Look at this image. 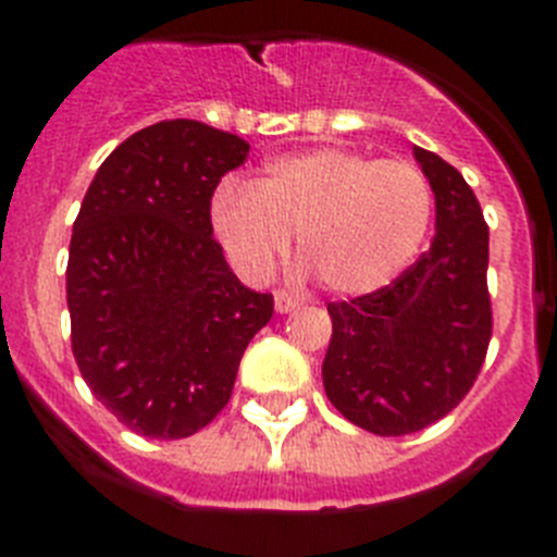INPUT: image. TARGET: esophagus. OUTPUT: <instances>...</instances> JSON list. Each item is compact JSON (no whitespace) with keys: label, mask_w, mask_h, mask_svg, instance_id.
<instances>
[{"label":"esophagus","mask_w":557,"mask_h":557,"mask_svg":"<svg viewBox=\"0 0 557 557\" xmlns=\"http://www.w3.org/2000/svg\"><path fill=\"white\" fill-rule=\"evenodd\" d=\"M273 304H275V312L278 314H287V312H293V309H298V301H295L293 295L282 293V289L273 295Z\"/></svg>","instance_id":"34e87169"}]
</instances>
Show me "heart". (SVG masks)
Segmentation results:
<instances>
[{
	"mask_svg": "<svg viewBox=\"0 0 557 557\" xmlns=\"http://www.w3.org/2000/svg\"><path fill=\"white\" fill-rule=\"evenodd\" d=\"M432 211L430 181L410 161L314 147L268 161L250 186H223L211 231L248 282H264L298 234V253L332 293L366 295L410 268Z\"/></svg>",
	"mask_w": 557,
	"mask_h": 557,
	"instance_id": "1",
	"label": "heart"
}]
</instances>
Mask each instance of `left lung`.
<instances>
[{"mask_svg":"<svg viewBox=\"0 0 557 557\" xmlns=\"http://www.w3.org/2000/svg\"><path fill=\"white\" fill-rule=\"evenodd\" d=\"M435 195V239L391 287L329 304L326 396L351 424L410 435L455 410L491 343L488 225L471 186L441 156L412 147Z\"/></svg>","mask_w":557,"mask_h":557,"instance_id":"8db88e82","label":"left lung"}]
</instances>
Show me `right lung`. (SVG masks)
<instances>
[{
  "label": "right lung",
  "instance_id": "1",
  "mask_svg": "<svg viewBox=\"0 0 557 557\" xmlns=\"http://www.w3.org/2000/svg\"><path fill=\"white\" fill-rule=\"evenodd\" d=\"M248 150L203 122H156L102 161L83 198L66 264L72 351L136 435L203 430L273 318V295L245 287L211 236V195Z\"/></svg>",
  "mask_w": 557,
  "mask_h": 557
}]
</instances>
